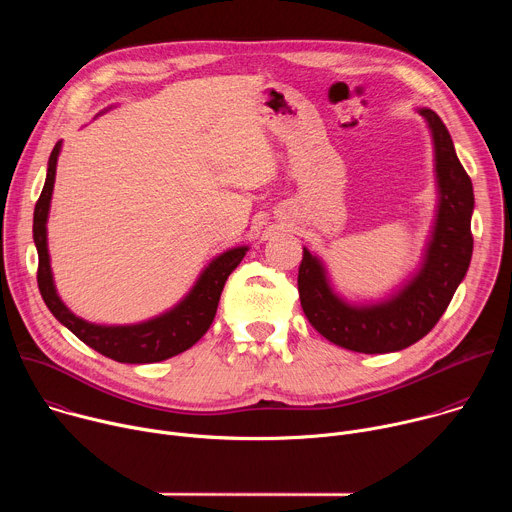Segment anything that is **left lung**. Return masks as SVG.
Here are the masks:
<instances>
[{
  "instance_id": "8db88e82",
  "label": "left lung",
  "mask_w": 512,
  "mask_h": 512,
  "mask_svg": "<svg viewBox=\"0 0 512 512\" xmlns=\"http://www.w3.org/2000/svg\"><path fill=\"white\" fill-rule=\"evenodd\" d=\"M419 113L433 135L440 188L435 227L419 273L387 302L350 306L328 285L320 259L304 249L298 273L304 314L326 340L354 352H395L421 340L444 316L472 259V180L456 156L444 121L431 109Z\"/></svg>"
}]
</instances>
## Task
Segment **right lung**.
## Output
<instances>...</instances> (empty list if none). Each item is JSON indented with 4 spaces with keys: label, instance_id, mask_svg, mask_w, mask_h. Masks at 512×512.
Listing matches in <instances>:
<instances>
[{
    "label": "right lung",
    "instance_id": "obj_1",
    "mask_svg": "<svg viewBox=\"0 0 512 512\" xmlns=\"http://www.w3.org/2000/svg\"><path fill=\"white\" fill-rule=\"evenodd\" d=\"M58 141L48 160V174L42 188V194L34 208V243L38 249V287L44 304L52 312V316L64 324L79 340L87 346L95 348L107 358L127 364H145L160 362L172 358L190 346H194L210 328L218 300H221L225 281L241 263L247 253V247L231 249L218 255L198 277L190 294L170 312L141 322L133 326H97L85 322L72 314L56 296V287L50 271V257L46 247V221L50 210V198L56 176V160L60 154Z\"/></svg>",
    "mask_w": 512,
    "mask_h": 512
}]
</instances>
